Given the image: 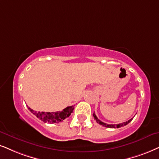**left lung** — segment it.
I'll use <instances>...</instances> for the list:
<instances>
[{"label":"left lung","mask_w":159,"mask_h":159,"mask_svg":"<svg viewBox=\"0 0 159 159\" xmlns=\"http://www.w3.org/2000/svg\"><path fill=\"white\" fill-rule=\"evenodd\" d=\"M93 116H94V119L96 120V122H97L98 123H99L100 125H101L104 126V127L109 128H118L122 127V126H125V125H128L130 121H131L132 120H133V118H131V119H130V120H128V121H126V122H122V123H120V124H117V125H112V124L111 125H109V124H106V123H105V122L100 121L99 119H98L97 116L95 115V114H94V113L93 114Z\"/></svg>","instance_id":"obj_1"}]
</instances>
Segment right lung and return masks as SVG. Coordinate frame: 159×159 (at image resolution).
<instances>
[{"mask_svg": "<svg viewBox=\"0 0 159 159\" xmlns=\"http://www.w3.org/2000/svg\"><path fill=\"white\" fill-rule=\"evenodd\" d=\"M29 111L33 113L34 115L39 118L40 120L44 122H48V123H56L63 121L65 118L70 116L72 112L73 111L74 107L73 106H67L65 109H63L61 111L57 112H37L34 111L31 108H28Z\"/></svg>", "mask_w": 159, "mask_h": 159, "instance_id": "obj_1", "label": "right lung"}]
</instances>
